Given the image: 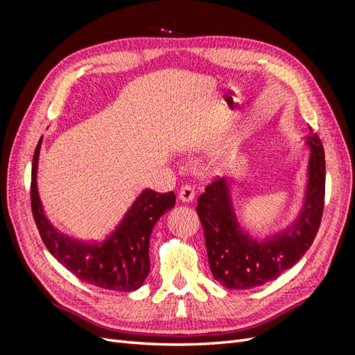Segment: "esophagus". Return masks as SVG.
Returning <instances> with one entry per match:
<instances>
[{"label": "esophagus", "mask_w": 355, "mask_h": 355, "mask_svg": "<svg viewBox=\"0 0 355 355\" xmlns=\"http://www.w3.org/2000/svg\"><path fill=\"white\" fill-rule=\"evenodd\" d=\"M178 197H179V200H180L182 202H189V201L194 200L196 191H194V188H192L191 185H184V187H182V188L179 189Z\"/></svg>", "instance_id": "34e87169"}]
</instances>
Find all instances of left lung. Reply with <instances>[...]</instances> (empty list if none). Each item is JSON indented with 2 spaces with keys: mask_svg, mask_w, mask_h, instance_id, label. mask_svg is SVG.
Segmentation results:
<instances>
[{
  "mask_svg": "<svg viewBox=\"0 0 355 355\" xmlns=\"http://www.w3.org/2000/svg\"><path fill=\"white\" fill-rule=\"evenodd\" d=\"M308 179L304 206L288 227L263 240L243 230L234 210L231 182H211L198 198L197 213L206 239L214 280L232 290H247L275 280L300 261L313 244L324 209L326 159L317 133L309 130Z\"/></svg>",
  "mask_w": 355,
  "mask_h": 355,
  "instance_id": "left-lung-1",
  "label": "left lung"
}]
</instances>
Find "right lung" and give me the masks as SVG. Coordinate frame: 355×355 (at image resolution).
I'll return each mask as SVG.
<instances>
[{
    "label": "right lung",
    "mask_w": 355,
    "mask_h": 355,
    "mask_svg": "<svg viewBox=\"0 0 355 355\" xmlns=\"http://www.w3.org/2000/svg\"><path fill=\"white\" fill-rule=\"evenodd\" d=\"M41 142L42 137L32 159L31 207L47 250L85 283L116 292L137 290L149 274V237L157 220L173 209L176 196L145 189L103 241L75 240L53 227L42 209L37 187Z\"/></svg>",
    "instance_id": "1"
}]
</instances>
